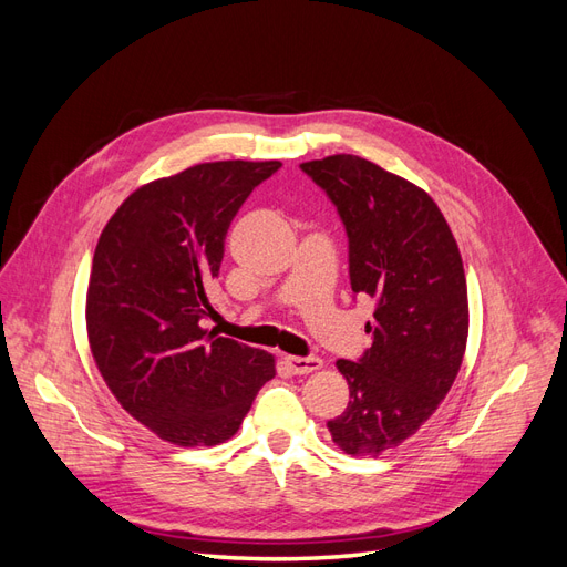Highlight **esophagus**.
I'll use <instances>...</instances> for the list:
<instances>
[{
    "mask_svg": "<svg viewBox=\"0 0 567 567\" xmlns=\"http://www.w3.org/2000/svg\"><path fill=\"white\" fill-rule=\"evenodd\" d=\"M284 362L288 364L290 371L298 373V375H305V373H312V371L321 369L319 357H286Z\"/></svg>",
    "mask_w": 567,
    "mask_h": 567,
    "instance_id": "esophagus-1",
    "label": "esophagus"
}]
</instances>
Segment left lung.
<instances>
[{"mask_svg":"<svg viewBox=\"0 0 567 567\" xmlns=\"http://www.w3.org/2000/svg\"><path fill=\"white\" fill-rule=\"evenodd\" d=\"M333 200L350 241L354 296L373 298L371 348L338 359L350 402L329 421L338 447L379 456L435 414L468 340V288L447 219L423 188L338 153L300 165Z\"/></svg>","mask_w":567,"mask_h":567,"instance_id":"obj_1","label":"left lung"}]
</instances>
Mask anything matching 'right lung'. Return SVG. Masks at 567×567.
<instances>
[{"label":"right lung","instance_id":"right-lung-1","mask_svg":"<svg viewBox=\"0 0 567 567\" xmlns=\"http://www.w3.org/2000/svg\"><path fill=\"white\" fill-rule=\"evenodd\" d=\"M279 161H217L148 182L99 236L87 286L92 357L130 416L179 447H215L241 427L274 357L205 331L225 236Z\"/></svg>","mask_w":567,"mask_h":567}]
</instances>
